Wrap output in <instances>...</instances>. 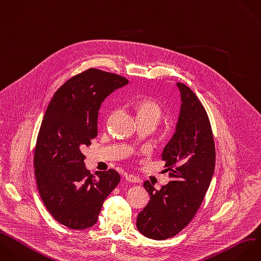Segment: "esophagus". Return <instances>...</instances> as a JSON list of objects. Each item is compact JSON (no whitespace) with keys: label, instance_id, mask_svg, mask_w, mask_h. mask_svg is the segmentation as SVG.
Masks as SVG:
<instances>
[{"label":"esophagus","instance_id":"obj_1","mask_svg":"<svg viewBox=\"0 0 261 261\" xmlns=\"http://www.w3.org/2000/svg\"><path fill=\"white\" fill-rule=\"evenodd\" d=\"M125 179L129 182H139V178L133 174H125Z\"/></svg>","mask_w":261,"mask_h":261}]
</instances>
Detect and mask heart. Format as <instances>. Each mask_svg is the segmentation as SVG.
Masks as SVG:
<instances>
[{
	"label": "heart",
	"instance_id": "obj_1",
	"mask_svg": "<svg viewBox=\"0 0 261 261\" xmlns=\"http://www.w3.org/2000/svg\"><path fill=\"white\" fill-rule=\"evenodd\" d=\"M137 117L140 121H153L158 123L162 117L161 106L153 99H143L136 105Z\"/></svg>",
	"mask_w": 261,
	"mask_h": 261
}]
</instances>
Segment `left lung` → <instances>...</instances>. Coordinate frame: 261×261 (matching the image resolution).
<instances>
[{"label": "left lung", "mask_w": 261, "mask_h": 261, "mask_svg": "<svg viewBox=\"0 0 261 261\" xmlns=\"http://www.w3.org/2000/svg\"><path fill=\"white\" fill-rule=\"evenodd\" d=\"M180 112L173 137L161 154L170 180L159 191L150 184L147 206L138 214L137 227L147 238L165 240L184 229L195 216L209 188L215 166V146L207 112L181 83Z\"/></svg>", "instance_id": "obj_1"}]
</instances>
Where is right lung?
Masks as SVG:
<instances>
[{
    "label": "right lung",
    "mask_w": 261,
    "mask_h": 261,
    "mask_svg": "<svg viewBox=\"0 0 261 261\" xmlns=\"http://www.w3.org/2000/svg\"><path fill=\"white\" fill-rule=\"evenodd\" d=\"M127 84L118 74L90 68L61 86L48 105L35 148V174L46 208L69 228L93 226L120 181L114 169L91 174L82 151L98 136L102 102Z\"/></svg>",
    "instance_id": "add662e5"
}]
</instances>
